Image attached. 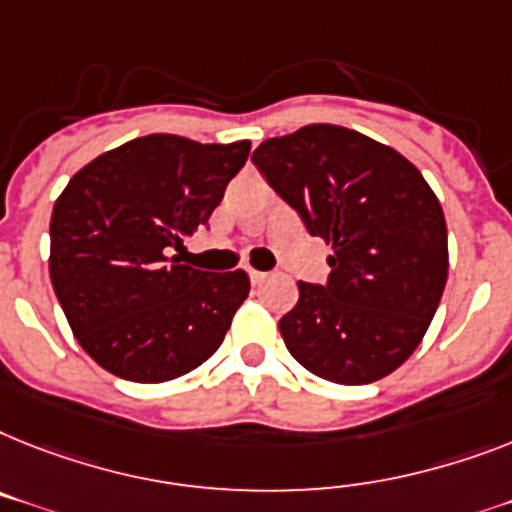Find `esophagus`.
Returning a JSON list of instances; mask_svg holds the SVG:
<instances>
[{"label":"esophagus","mask_w":512,"mask_h":512,"mask_svg":"<svg viewBox=\"0 0 512 512\" xmlns=\"http://www.w3.org/2000/svg\"><path fill=\"white\" fill-rule=\"evenodd\" d=\"M248 277H251L253 285H261V282H264L266 277H269V274H266V272H256V269H248Z\"/></svg>","instance_id":"obj_1"}]
</instances>
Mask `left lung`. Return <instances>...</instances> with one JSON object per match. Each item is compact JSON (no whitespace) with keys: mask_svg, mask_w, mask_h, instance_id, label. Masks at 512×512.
Masks as SVG:
<instances>
[{"mask_svg":"<svg viewBox=\"0 0 512 512\" xmlns=\"http://www.w3.org/2000/svg\"><path fill=\"white\" fill-rule=\"evenodd\" d=\"M266 183L332 246L327 285L298 282L280 319L295 361L337 384H369L411 358L447 282L439 198L400 151L316 122L253 151Z\"/></svg>","mask_w":512,"mask_h":512,"instance_id":"obj_1","label":"left lung"}]
</instances>
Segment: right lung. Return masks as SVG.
I'll return each instance as SVG.
<instances>
[{
	"label": "right lung",
	"instance_id": "obj_1",
	"mask_svg": "<svg viewBox=\"0 0 512 512\" xmlns=\"http://www.w3.org/2000/svg\"><path fill=\"white\" fill-rule=\"evenodd\" d=\"M251 154V141L143 135L70 177L49 222V277L75 340L101 369L159 384L211 358L243 306V269L180 264Z\"/></svg>",
	"mask_w": 512,
	"mask_h": 512
}]
</instances>
